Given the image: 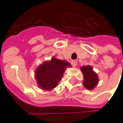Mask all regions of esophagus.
Here are the masks:
<instances>
[{
	"instance_id": "1",
	"label": "esophagus",
	"mask_w": 123,
	"mask_h": 123,
	"mask_svg": "<svg viewBox=\"0 0 123 123\" xmlns=\"http://www.w3.org/2000/svg\"><path fill=\"white\" fill-rule=\"evenodd\" d=\"M71 64H72V65L73 67H76V65H77V62L76 61H71Z\"/></svg>"
}]
</instances>
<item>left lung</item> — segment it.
<instances>
[{
    "mask_svg": "<svg viewBox=\"0 0 123 123\" xmlns=\"http://www.w3.org/2000/svg\"><path fill=\"white\" fill-rule=\"evenodd\" d=\"M83 72L84 80L83 85L87 89H92L98 83V78L96 73L93 71V68L90 65L80 67Z\"/></svg>",
    "mask_w": 123,
    "mask_h": 123,
    "instance_id": "left-lung-1",
    "label": "left lung"
}]
</instances>
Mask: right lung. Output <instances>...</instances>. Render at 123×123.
Listing matches in <instances>:
<instances>
[{
	"label": "right lung",
	"instance_id": "add662e5",
	"mask_svg": "<svg viewBox=\"0 0 123 123\" xmlns=\"http://www.w3.org/2000/svg\"><path fill=\"white\" fill-rule=\"evenodd\" d=\"M67 61L52 58L39 65L36 71V80L38 86L43 90H51L58 85L66 68L70 67Z\"/></svg>",
	"mask_w": 123,
	"mask_h": 123
}]
</instances>
